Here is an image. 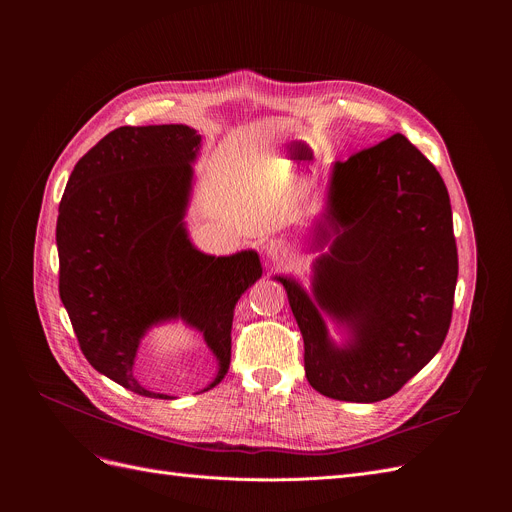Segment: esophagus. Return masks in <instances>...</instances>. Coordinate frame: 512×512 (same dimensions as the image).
I'll return each mask as SVG.
<instances>
[{
  "label": "esophagus",
  "mask_w": 512,
  "mask_h": 512,
  "mask_svg": "<svg viewBox=\"0 0 512 512\" xmlns=\"http://www.w3.org/2000/svg\"><path fill=\"white\" fill-rule=\"evenodd\" d=\"M290 253H292V247L282 238H272L265 242V255L272 261H284L290 257Z\"/></svg>",
  "instance_id": "esophagus-1"
}]
</instances>
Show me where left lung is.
I'll use <instances>...</instances> for the list:
<instances>
[{
	"label": "left lung",
	"mask_w": 512,
	"mask_h": 512,
	"mask_svg": "<svg viewBox=\"0 0 512 512\" xmlns=\"http://www.w3.org/2000/svg\"><path fill=\"white\" fill-rule=\"evenodd\" d=\"M317 242L313 299L278 278L305 340V373L324 396L378 402L440 351L450 328L459 255L446 184L402 134L338 161ZM354 330L344 349L320 311Z\"/></svg>",
	"instance_id": "8db88e82"
}]
</instances>
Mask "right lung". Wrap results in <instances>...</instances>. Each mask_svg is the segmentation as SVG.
<instances>
[{"instance_id": "right-lung-1", "label": "right lung", "mask_w": 512, "mask_h": 512, "mask_svg": "<svg viewBox=\"0 0 512 512\" xmlns=\"http://www.w3.org/2000/svg\"><path fill=\"white\" fill-rule=\"evenodd\" d=\"M201 145L182 124L120 126L74 166L60 201V299L80 351L107 378L149 398L132 375L149 326L182 317L230 367L236 301L261 278L257 253H199L182 215Z\"/></svg>"}]
</instances>
